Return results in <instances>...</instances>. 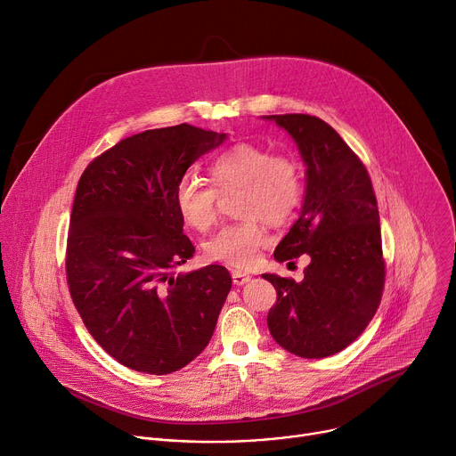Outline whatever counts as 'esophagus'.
Returning <instances> with one entry per match:
<instances>
[{
	"label": "esophagus",
	"instance_id": "1",
	"mask_svg": "<svg viewBox=\"0 0 456 456\" xmlns=\"http://www.w3.org/2000/svg\"><path fill=\"white\" fill-rule=\"evenodd\" d=\"M250 279H252V275L244 273V272H240V270H233V272H232V281H233V285H237V287L247 285V283L250 281Z\"/></svg>",
	"mask_w": 456,
	"mask_h": 456
}]
</instances>
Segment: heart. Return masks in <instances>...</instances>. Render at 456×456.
I'll return each mask as SVG.
<instances>
[{
    "label": "heart",
    "mask_w": 456,
    "mask_h": 456,
    "mask_svg": "<svg viewBox=\"0 0 456 456\" xmlns=\"http://www.w3.org/2000/svg\"><path fill=\"white\" fill-rule=\"evenodd\" d=\"M206 186L193 175H184L175 188V206L183 221L204 232L217 219L219 193L237 195V214L244 219L223 226L204 242L208 259L235 268L256 263L259 248L268 242V223H283L294 216L303 195V177L297 162L287 155H270L266 148L240 142L209 162Z\"/></svg>",
    "instance_id": "b5f03b06"
}]
</instances>
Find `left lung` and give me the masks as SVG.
<instances>
[{"label": "left lung", "instance_id": "obj_1", "mask_svg": "<svg viewBox=\"0 0 456 456\" xmlns=\"http://www.w3.org/2000/svg\"><path fill=\"white\" fill-rule=\"evenodd\" d=\"M306 166L301 216L277 244L283 263L306 254L303 281L265 273L277 301L268 312L272 338L289 353L318 360L353 343L381 299L385 263L370 177L343 138L310 115H270Z\"/></svg>", "mask_w": 456, "mask_h": 456}]
</instances>
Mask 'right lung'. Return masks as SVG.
<instances>
[{
	"label": "right lung",
	"instance_id": "obj_1",
	"mask_svg": "<svg viewBox=\"0 0 456 456\" xmlns=\"http://www.w3.org/2000/svg\"><path fill=\"white\" fill-rule=\"evenodd\" d=\"M224 140L226 133L190 124L148 129L96 157L78 181L69 292L94 341L133 370H179L216 330L232 277L221 265L175 273L195 254L175 188Z\"/></svg>",
	"mask_w": 456,
	"mask_h": 456
}]
</instances>
